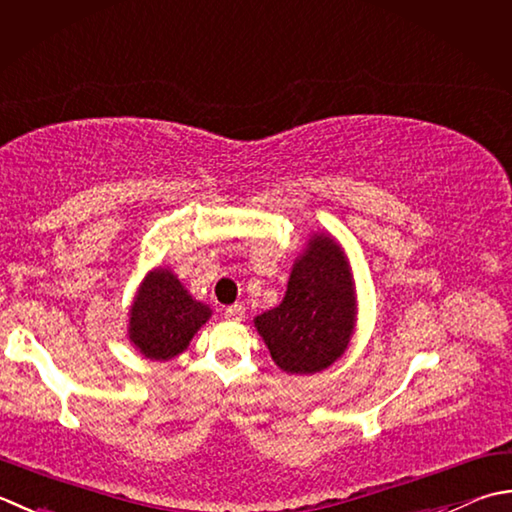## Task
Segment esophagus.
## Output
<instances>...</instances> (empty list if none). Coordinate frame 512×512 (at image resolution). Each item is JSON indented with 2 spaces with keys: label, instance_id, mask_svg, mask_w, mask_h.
Wrapping results in <instances>:
<instances>
[{
  "label": "esophagus",
  "instance_id": "34e87169",
  "mask_svg": "<svg viewBox=\"0 0 512 512\" xmlns=\"http://www.w3.org/2000/svg\"><path fill=\"white\" fill-rule=\"evenodd\" d=\"M226 319H233V322H242V319L246 317V308L242 304H233L226 308Z\"/></svg>",
  "mask_w": 512,
  "mask_h": 512
}]
</instances>
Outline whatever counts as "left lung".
<instances>
[{
  "mask_svg": "<svg viewBox=\"0 0 512 512\" xmlns=\"http://www.w3.org/2000/svg\"><path fill=\"white\" fill-rule=\"evenodd\" d=\"M357 326V290L342 244L313 233L290 268L282 304L255 317L273 362L288 375H315L346 353Z\"/></svg>",
  "mask_w": 512,
  "mask_h": 512,
  "instance_id": "8db88e82",
  "label": "left lung"
}]
</instances>
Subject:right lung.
Listing matches in <instances>:
<instances>
[{
    "mask_svg": "<svg viewBox=\"0 0 512 512\" xmlns=\"http://www.w3.org/2000/svg\"><path fill=\"white\" fill-rule=\"evenodd\" d=\"M213 310L188 293L168 266L148 270L128 308V339L153 362L182 355Z\"/></svg>",
    "mask_w": 512,
    "mask_h": 512,
    "instance_id": "obj_1",
    "label": "right lung"
}]
</instances>
